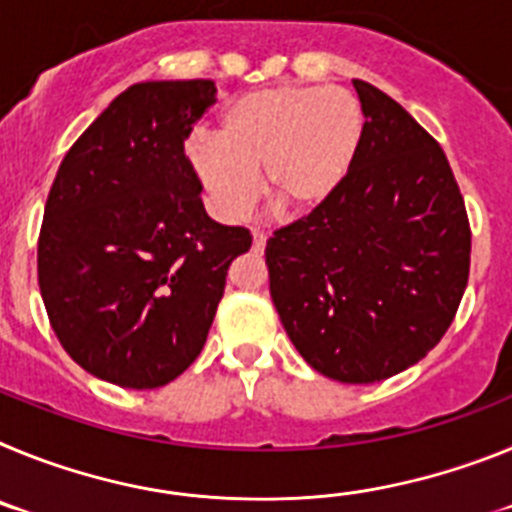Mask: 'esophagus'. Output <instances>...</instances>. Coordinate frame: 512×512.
Returning a JSON list of instances; mask_svg holds the SVG:
<instances>
[{"mask_svg": "<svg viewBox=\"0 0 512 512\" xmlns=\"http://www.w3.org/2000/svg\"><path fill=\"white\" fill-rule=\"evenodd\" d=\"M264 248H266V233L253 230V251H264Z\"/></svg>", "mask_w": 512, "mask_h": 512, "instance_id": "34e87169", "label": "esophagus"}]
</instances>
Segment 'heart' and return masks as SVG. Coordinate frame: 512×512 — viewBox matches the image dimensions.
<instances>
[{
	"label": "heart",
	"mask_w": 512,
	"mask_h": 512,
	"mask_svg": "<svg viewBox=\"0 0 512 512\" xmlns=\"http://www.w3.org/2000/svg\"><path fill=\"white\" fill-rule=\"evenodd\" d=\"M361 107L343 89L274 87L225 104L215 138L194 133L187 161L212 210L241 217L259 197L282 212H305L328 197L351 166Z\"/></svg>",
	"instance_id": "obj_1"
}]
</instances>
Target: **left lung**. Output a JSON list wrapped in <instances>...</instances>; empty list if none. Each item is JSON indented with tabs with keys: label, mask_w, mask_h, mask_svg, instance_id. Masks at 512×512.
I'll return each instance as SVG.
<instances>
[{
	"label": "left lung",
	"mask_w": 512,
	"mask_h": 512,
	"mask_svg": "<svg viewBox=\"0 0 512 512\" xmlns=\"http://www.w3.org/2000/svg\"><path fill=\"white\" fill-rule=\"evenodd\" d=\"M364 128L338 187L266 241L271 300L323 377L372 384L418 364L469 279L467 210L446 153L408 110L354 79Z\"/></svg>",
	"instance_id": "1"
}]
</instances>
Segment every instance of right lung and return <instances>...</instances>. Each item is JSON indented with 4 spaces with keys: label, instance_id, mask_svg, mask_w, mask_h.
<instances>
[{
    "label": "right lung",
    "instance_id": "right-lung-1",
    "mask_svg": "<svg viewBox=\"0 0 512 512\" xmlns=\"http://www.w3.org/2000/svg\"><path fill=\"white\" fill-rule=\"evenodd\" d=\"M215 81H140L63 156L45 202L38 282L66 354L128 390L200 356L246 228L215 223L184 140Z\"/></svg>",
    "mask_w": 512,
    "mask_h": 512
}]
</instances>
